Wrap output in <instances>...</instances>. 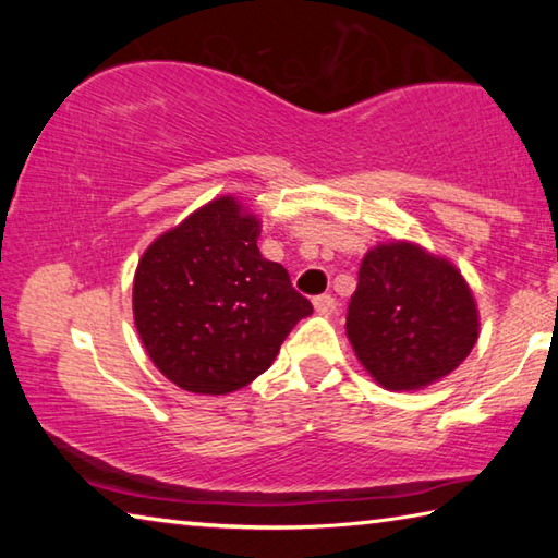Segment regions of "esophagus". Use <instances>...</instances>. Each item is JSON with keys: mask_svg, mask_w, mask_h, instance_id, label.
Masks as SVG:
<instances>
[{"mask_svg": "<svg viewBox=\"0 0 558 558\" xmlns=\"http://www.w3.org/2000/svg\"><path fill=\"white\" fill-rule=\"evenodd\" d=\"M315 310L319 315H332L337 310V300L332 295H327V292H325V295H317L315 298Z\"/></svg>", "mask_w": 558, "mask_h": 558, "instance_id": "1", "label": "esophagus"}]
</instances>
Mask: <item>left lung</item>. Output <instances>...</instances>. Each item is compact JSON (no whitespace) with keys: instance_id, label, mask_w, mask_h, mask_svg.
<instances>
[{"instance_id":"left-lung-1","label":"left lung","mask_w":558,"mask_h":558,"mask_svg":"<svg viewBox=\"0 0 558 558\" xmlns=\"http://www.w3.org/2000/svg\"><path fill=\"white\" fill-rule=\"evenodd\" d=\"M347 337L386 389H421L450 374L475 347V300L448 260L411 243L379 245L359 268Z\"/></svg>"}]
</instances>
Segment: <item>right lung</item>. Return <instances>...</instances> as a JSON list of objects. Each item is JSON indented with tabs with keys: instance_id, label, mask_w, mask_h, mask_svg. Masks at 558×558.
I'll return each instance as SVG.
<instances>
[{
	"instance_id": "obj_1",
	"label": "right lung",
	"mask_w": 558,
	"mask_h": 558,
	"mask_svg": "<svg viewBox=\"0 0 558 558\" xmlns=\"http://www.w3.org/2000/svg\"><path fill=\"white\" fill-rule=\"evenodd\" d=\"M256 216L231 196L206 204L149 245L132 288L135 325L169 381L231 393L272 364L313 302L258 251Z\"/></svg>"
}]
</instances>
